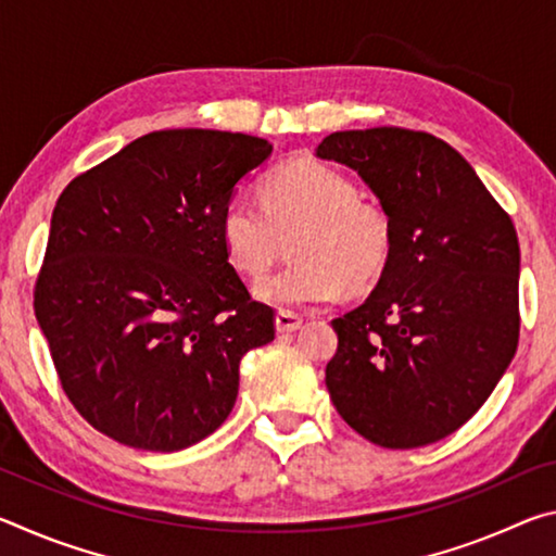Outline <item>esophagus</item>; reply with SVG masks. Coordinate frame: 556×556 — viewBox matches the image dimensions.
Segmentation results:
<instances>
[{
  "label": "esophagus",
  "mask_w": 556,
  "mask_h": 556,
  "mask_svg": "<svg viewBox=\"0 0 556 556\" xmlns=\"http://www.w3.org/2000/svg\"><path fill=\"white\" fill-rule=\"evenodd\" d=\"M299 326H301V316L296 312H289V308H279V312H277V331L289 333V331H296Z\"/></svg>",
  "instance_id": "obj_1"
}]
</instances>
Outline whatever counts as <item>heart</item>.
<instances>
[{"label": "heart", "instance_id": "1", "mask_svg": "<svg viewBox=\"0 0 556 556\" xmlns=\"http://www.w3.org/2000/svg\"><path fill=\"white\" fill-rule=\"evenodd\" d=\"M294 262L257 285L275 306L326 304L348 289L378 281L392 252V223L380 205L361 201V188L324 162H291L262 184V203L235 193L223 205L220 240L230 265L257 279L277 260L281 238Z\"/></svg>", "mask_w": 556, "mask_h": 556}]
</instances>
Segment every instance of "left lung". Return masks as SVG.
I'll return each mask as SVG.
<instances>
[{"instance_id": "8db88e82", "label": "left lung", "mask_w": 556, "mask_h": 556, "mask_svg": "<svg viewBox=\"0 0 556 556\" xmlns=\"http://www.w3.org/2000/svg\"><path fill=\"white\" fill-rule=\"evenodd\" d=\"M316 154L355 168L392 223L378 287L333 318L326 388L372 444H434L481 409L517 351L515 225L466 159L429 131H333Z\"/></svg>"}]
</instances>
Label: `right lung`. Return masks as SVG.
Returning <instances> with one entry per match:
<instances>
[{
    "label": "right lung",
    "mask_w": 556,
    "mask_h": 556,
    "mask_svg": "<svg viewBox=\"0 0 556 556\" xmlns=\"http://www.w3.org/2000/svg\"><path fill=\"white\" fill-rule=\"evenodd\" d=\"M269 154L240 131H149L55 201L34 312L65 397L105 437L178 451L228 419L275 308L228 262L220 213Z\"/></svg>",
    "instance_id": "1"
}]
</instances>
